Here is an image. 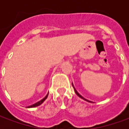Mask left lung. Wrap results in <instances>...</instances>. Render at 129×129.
Listing matches in <instances>:
<instances>
[{
  "instance_id": "obj_1",
  "label": "left lung",
  "mask_w": 129,
  "mask_h": 129,
  "mask_svg": "<svg viewBox=\"0 0 129 129\" xmlns=\"http://www.w3.org/2000/svg\"><path fill=\"white\" fill-rule=\"evenodd\" d=\"M73 88H74V89H75V93H76V94H77V95H78L79 97H81V99H83V100H86V101H87V102H90V101H88V100H86V99H85V98H84V97H82V96H81V95H79V92H77V90H76V89H75V87L73 86Z\"/></svg>"
}]
</instances>
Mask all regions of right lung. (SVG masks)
Masks as SVG:
<instances>
[{"label":"right lung","mask_w":129,"mask_h":129,"mask_svg":"<svg viewBox=\"0 0 129 129\" xmlns=\"http://www.w3.org/2000/svg\"><path fill=\"white\" fill-rule=\"evenodd\" d=\"M48 96V94L46 95V96H45V97H44V98H43V100H41V101H39V102H38L35 103L34 104H32V105L29 106H28V108H34V107H36V106H38L41 105V104H42V103L43 102H44V101H45L46 99H47Z\"/></svg>","instance_id":"obj_1"}]
</instances>
